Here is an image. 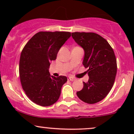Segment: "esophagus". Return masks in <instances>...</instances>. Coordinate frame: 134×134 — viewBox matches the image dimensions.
<instances>
[{
  "instance_id": "34e87169",
  "label": "esophagus",
  "mask_w": 134,
  "mask_h": 134,
  "mask_svg": "<svg viewBox=\"0 0 134 134\" xmlns=\"http://www.w3.org/2000/svg\"><path fill=\"white\" fill-rule=\"evenodd\" d=\"M68 79L69 80H70V81H73V80H75V79L71 77H69L68 78Z\"/></svg>"
}]
</instances>
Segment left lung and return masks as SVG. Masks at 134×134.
Returning <instances> with one entry per match:
<instances>
[{
  "label": "left lung",
  "instance_id": "8db88e82",
  "mask_svg": "<svg viewBox=\"0 0 134 134\" xmlns=\"http://www.w3.org/2000/svg\"><path fill=\"white\" fill-rule=\"evenodd\" d=\"M72 37L83 48L82 64L88 68V81L83 82L77 95L86 103H97L105 98L114 83L117 71L114 52L107 40L94 33L74 32Z\"/></svg>",
  "mask_w": 134,
  "mask_h": 134
}]
</instances>
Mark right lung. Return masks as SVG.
I'll use <instances>...</instances> for the list:
<instances>
[{
  "label": "right lung",
  "instance_id": "add662e5",
  "mask_svg": "<svg viewBox=\"0 0 134 134\" xmlns=\"http://www.w3.org/2000/svg\"><path fill=\"white\" fill-rule=\"evenodd\" d=\"M68 32H40L24 47L19 61L22 87L30 99L46 107L57 101L66 76H51L49 66L57 58L58 52L70 38Z\"/></svg>",
  "mask_w": 134,
  "mask_h": 134
}]
</instances>
